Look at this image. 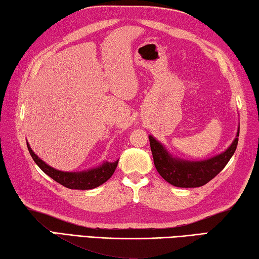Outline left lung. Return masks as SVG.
Wrapping results in <instances>:
<instances>
[{"label": "left lung", "instance_id": "left-lung-1", "mask_svg": "<svg viewBox=\"0 0 259 259\" xmlns=\"http://www.w3.org/2000/svg\"><path fill=\"white\" fill-rule=\"evenodd\" d=\"M240 134V124L236 137L225 151L203 160H187L173 156L158 140L149 135L150 148L154 164L164 180L176 187L195 188L201 187L222 171L228 160L234 155Z\"/></svg>", "mask_w": 259, "mask_h": 259}]
</instances>
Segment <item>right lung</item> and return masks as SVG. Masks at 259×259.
Listing matches in <instances>:
<instances>
[{
    "label": "right lung",
    "mask_w": 259,
    "mask_h": 259,
    "mask_svg": "<svg viewBox=\"0 0 259 259\" xmlns=\"http://www.w3.org/2000/svg\"><path fill=\"white\" fill-rule=\"evenodd\" d=\"M27 148L34 162L36 163L37 166H39L47 176H49L52 179L57 181L58 184H61L64 186V187L70 189L88 190L99 187V186L104 184L105 181L111 178L114 169H116L118 165V159L116 162H108V160H105V162L97 165L95 167L83 169V171H61V169L54 168L50 166V165L45 163L44 160L32 150V148L29 147L28 142Z\"/></svg>",
    "instance_id": "right-lung-1"
}]
</instances>
